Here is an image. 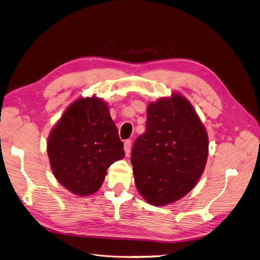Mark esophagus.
I'll return each instance as SVG.
<instances>
[{"label":"esophagus","mask_w":260,"mask_h":260,"mask_svg":"<svg viewBox=\"0 0 260 260\" xmlns=\"http://www.w3.org/2000/svg\"><path fill=\"white\" fill-rule=\"evenodd\" d=\"M131 140H125L124 141V146H123V149H124V153L127 156L130 155V152H131Z\"/></svg>","instance_id":"1"}]
</instances>
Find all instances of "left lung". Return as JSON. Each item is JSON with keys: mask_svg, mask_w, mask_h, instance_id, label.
Instances as JSON below:
<instances>
[{"mask_svg": "<svg viewBox=\"0 0 260 260\" xmlns=\"http://www.w3.org/2000/svg\"><path fill=\"white\" fill-rule=\"evenodd\" d=\"M208 156V137L185 98L172 94L147 107L146 130L132 147L138 191L154 206L183 198L198 183Z\"/></svg>", "mask_w": 260, "mask_h": 260, "instance_id": "left-lung-1", "label": "left lung"}]
</instances>
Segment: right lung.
I'll list each match as a JSON object with an SVG mask.
<instances>
[{
    "label": "right lung",
    "instance_id": "add662e5",
    "mask_svg": "<svg viewBox=\"0 0 260 260\" xmlns=\"http://www.w3.org/2000/svg\"><path fill=\"white\" fill-rule=\"evenodd\" d=\"M48 154L62 186L80 196L95 193L108 167L124 157L123 143L103 100L75 101L51 131Z\"/></svg>",
    "mask_w": 260,
    "mask_h": 260
}]
</instances>
